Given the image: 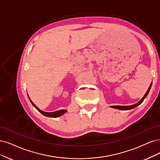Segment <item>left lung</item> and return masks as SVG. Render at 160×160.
Returning a JSON list of instances; mask_svg holds the SVG:
<instances>
[{
	"label": "left lung",
	"mask_w": 160,
	"mask_h": 160,
	"mask_svg": "<svg viewBox=\"0 0 160 160\" xmlns=\"http://www.w3.org/2000/svg\"><path fill=\"white\" fill-rule=\"evenodd\" d=\"M152 83L150 84V86L148 88V90L146 92V93H145V95L144 96V97L142 98V99L140 100V102H138L137 103H135L134 105H128V106H121V105H113V106H111V108H115V109H119V110H129V109H132L136 107H137L139 105H140L143 102V101L144 100V99L146 98V96H148V94L150 89H151V87H152Z\"/></svg>",
	"instance_id": "left-lung-1"
}]
</instances>
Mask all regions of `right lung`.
Wrapping results in <instances>:
<instances>
[{"label": "right lung", "instance_id": "1", "mask_svg": "<svg viewBox=\"0 0 160 160\" xmlns=\"http://www.w3.org/2000/svg\"><path fill=\"white\" fill-rule=\"evenodd\" d=\"M29 100H30L32 104L35 108V109H36L37 110H38V111H39L41 114L46 116V117H60V116L62 115L63 114H64L67 111V110H65V109H62V110H58V111H55V112H45V111H43L40 110L37 107V106L35 105L32 102V101L30 99V98H29Z\"/></svg>", "mask_w": 160, "mask_h": 160}]
</instances>
